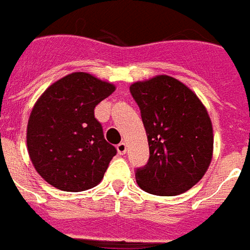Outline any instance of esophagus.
<instances>
[{
    "instance_id": "obj_1",
    "label": "esophagus",
    "mask_w": 250,
    "mask_h": 250,
    "mask_svg": "<svg viewBox=\"0 0 250 250\" xmlns=\"http://www.w3.org/2000/svg\"><path fill=\"white\" fill-rule=\"evenodd\" d=\"M126 149L127 146L125 143H120L117 145V152L120 153V154H125V153H126Z\"/></svg>"
}]
</instances>
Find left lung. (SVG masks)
Returning <instances> with one entry per match:
<instances>
[{"label":"left lung","instance_id":"1","mask_svg":"<svg viewBox=\"0 0 250 250\" xmlns=\"http://www.w3.org/2000/svg\"><path fill=\"white\" fill-rule=\"evenodd\" d=\"M146 130L149 161L136 181L156 196H177L204 177L213 156V126L196 93L170 76L130 85Z\"/></svg>","mask_w":250,"mask_h":250}]
</instances>
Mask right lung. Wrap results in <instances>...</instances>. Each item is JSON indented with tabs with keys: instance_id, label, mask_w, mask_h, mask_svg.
Instances as JSON below:
<instances>
[{
	"instance_id": "add662e5",
	"label": "right lung",
	"mask_w": 250,
	"mask_h": 250,
	"mask_svg": "<svg viewBox=\"0 0 250 250\" xmlns=\"http://www.w3.org/2000/svg\"><path fill=\"white\" fill-rule=\"evenodd\" d=\"M114 89L76 72L52 83L34 104L26 145L33 167L46 183L63 192H83L101 183L117 150L104 138L94 107Z\"/></svg>"
}]
</instances>
